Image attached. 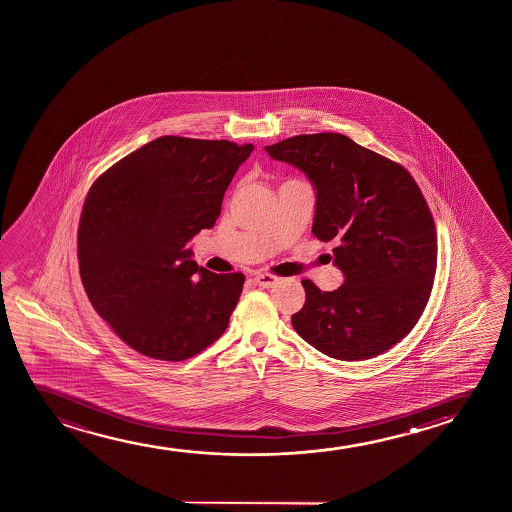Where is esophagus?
I'll use <instances>...</instances> for the list:
<instances>
[{
  "label": "esophagus",
  "mask_w": 512,
  "mask_h": 512,
  "mask_svg": "<svg viewBox=\"0 0 512 512\" xmlns=\"http://www.w3.org/2000/svg\"><path fill=\"white\" fill-rule=\"evenodd\" d=\"M253 281H255L259 287L273 288L280 283V278H278V276H274V274L260 273L253 278Z\"/></svg>",
  "instance_id": "1"
}]
</instances>
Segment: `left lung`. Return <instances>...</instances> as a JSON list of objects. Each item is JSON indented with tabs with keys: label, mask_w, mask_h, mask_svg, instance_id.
<instances>
[{
	"label": "left lung",
	"mask_w": 512,
	"mask_h": 512,
	"mask_svg": "<svg viewBox=\"0 0 512 512\" xmlns=\"http://www.w3.org/2000/svg\"><path fill=\"white\" fill-rule=\"evenodd\" d=\"M266 152L315 185L313 234L334 239L344 276L334 292L302 280L306 302L292 316L295 332L337 360L390 350L418 323L434 285L437 232L418 183L344 134H299Z\"/></svg>",
	"instance_id": "8db88e82"
}]
</instances>
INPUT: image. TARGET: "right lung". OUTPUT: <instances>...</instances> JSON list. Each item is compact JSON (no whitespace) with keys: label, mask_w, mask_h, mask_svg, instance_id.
<instances>
[{"label":"right lung","mask_w":512,"mask_h":512,"mask_svg":"<svg viewBox=\"0 0 512 512\" xmlns=\"http://www.w3.org/2000/svg\"><path fill=\"white\" fill-rule=\"evenodd\" d=\"M253 145L161 136L92 183L78 266L92 308L145 357L182 362L224 334L245 274L211 273L187 243L217 222Z\"/></svg>","instance_id":"obj_1"}]
</instances>
